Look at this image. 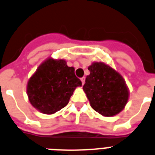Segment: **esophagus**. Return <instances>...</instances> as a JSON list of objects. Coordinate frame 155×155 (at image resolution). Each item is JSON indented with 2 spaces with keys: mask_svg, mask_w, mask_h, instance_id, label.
Segmentation results:
<instances>
[{
  "mask_svg": "<svg viewBox=\"0 0 155 155\" xmlns=\"http://www.w3.org/2000/svg\"><path fill=\"white\" fill-rule=\"evenodd\" d=\"M81 81H82V84H83V85H84V83H85V77H82Z\"/></svg>",
  "mask_w": 155,
  "mask_h": 155,
  "instance_id": "34e87169",
  "label": "esophagus"
}]
</instances>
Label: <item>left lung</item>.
I'll return each mask as SVG.
<instances>
[{
    "instance_id": "left-lung-1",
    "label": "left lung",
    "mask_w": 155,
    "mask_h": 155,
    "mask_svg": "<svg viewBox=\"0 0 155 155\" xmlns=\"http://www.w3.org/2000/svg\"><path fill=\"white\" fill-rule=\"evenodd\" d=\"M83 89L91 107L103 116L119 114L128 101L129 91L119 72L102 62H95L88 67Z\"/></svg>"
}]
</instances>
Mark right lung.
I'll return each instance as SVG.
<instances>
[{
	"mask_svg": "<svg viewBox=\"0 0 155 155\" xmlns=\"http://www.w3.org/2000/svg\"><path fill=\"white\" fill-rule=\"evenodd\" d=\"M82 82L75 75V68L64 60L48 58L43 62L28 82L30 103L41 113L51 114L61 110Z\"/></svg>",
	"mask_w": 155,
	"mask_h": 155,
	"instance_id": "obj_1",
	"label": "right lung"
}]
</instances>
